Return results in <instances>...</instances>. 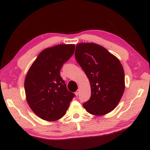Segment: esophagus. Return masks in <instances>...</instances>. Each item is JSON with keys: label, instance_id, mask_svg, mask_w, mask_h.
Returning <instances> with one entry per match:
<instances>
[{"label": "esophagus", "instance_id": "1", "mask_svg": "<svg viewBox=\"0 0 150 150\" xmlns=\"http://www.w3.org/2000/svg\"><path fill=\"white\" fill-rule=\"evenodd\" d=\"M79 93H80V90H79V89H78L76 91V93H75L76 96H78V95H79Z\"/></svg>", "mask_w": 150, "mask_h": 150}]
</instances>
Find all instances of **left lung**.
Segmentation results:
<instances>
[{"instance_id": "1", "label": "left lung", "mask_w": 150, "mask_h": 150, "mask_svg": "<svg viewBox=\"0 0 150 150\" xmlns=\"http://www.w3.org/2000/svg\"><path fill=\"white\" fill-rule=\"evenodd\" d=\"M75 57L90 82L91 95L83 107L89 114L103 116L118 105L125 91V71L119 59L95 43H79Z\"/></svg>"}]
</instances>
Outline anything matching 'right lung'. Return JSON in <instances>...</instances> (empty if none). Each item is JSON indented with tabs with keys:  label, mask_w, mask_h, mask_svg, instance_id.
I'll return each mask as SVG.
<instances>
[{
	"label": "right lung",
	"mask_w": 150,
	"mask_h": 150,
	"mask_svg": "<svg viewBox=\"0 0 150 150\" xmlns=\"http://www.w3.org/2000/svg\"><path fill=\"white\" fill-rule=\"evenodd\" d=\"M74 50V45H58L45 49L28 71L24 82L26 100L34 114L42 120L62 118L75 96L68 91L59 74Z\"/></svg>",
	"instance_id": "1"
}]
</instances>
